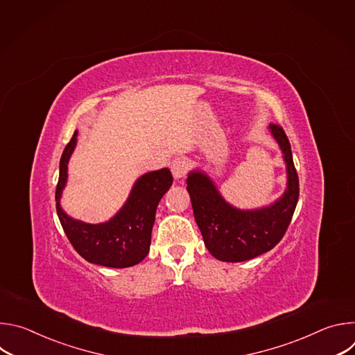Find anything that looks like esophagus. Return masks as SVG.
I'll return each mask as SVG.
<instances>
[{"instance_id":"obj_1","label":"esophagus","mask_w":355,"mask_h":355,"mask_svg":"<svg viewBox=\"0 0 355 355\" xmlns=\"http://www.w3.org/2000/svg\"><path fill=\"white\" fill-rule=\"evenodd\" d=\"M189 170V163L185 157H177L171 163V173L174 178H184Z\"/></svg>"}]
</instances>
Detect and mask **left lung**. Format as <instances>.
Returning a JSON list of instances; mask_svg holds the SVG:
<instances>
[{
    "label": "left lung",
    "mask_w": 355,
    "mask_h": 355,
    "mask_svg": "<svg viewBox=\"0 0 355 355\" xmlns=\"http://www.w3.org/2000/svg\"><path fill=\"white\" fill-rule=\"evenodd\" d=\"M270 129L282 148L288 168V189L274 205L239 211L226 204L207 175L191 173L187 178L198 227L211 254L220 261L240 263L274 248L292 220L299 198V178L291 143L281 125L271 123Z\"/></svg>",
    "instance_id": "8db88e82"
}]
</instances>
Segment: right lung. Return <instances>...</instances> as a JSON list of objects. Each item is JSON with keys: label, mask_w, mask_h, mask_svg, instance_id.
<instances>
[{"label": "right lung", "mask_w": 355, "mask_h": 355, "mask_svg": "<svg viewBox=\"0 0 355 355\" xmlns=\"http://www.w3.org/2000/svg\"><path fill=\"white\" fill-rule=\"evenodd\" d=\"M76 141L77 130L64 147L56 187V209L69 241L88 263L111 268L139 264L150 250L151 229L159 202L173 185L171 171L163 168L144 174L116 216L103 225H85L73 220L60 208L62 189L67 180V163Z\"/></svg>", "instance_id": "right-lung-1"}]
</instances>
